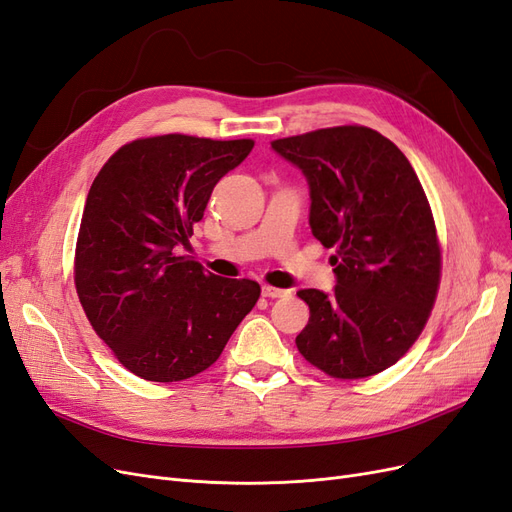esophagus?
Here are the masks:
<instances>
[{
	"instance_id": "1",
	"label": "esophagus",
	"mask_w": 512,
	"mask_h": 512,
	"mask_svg": "<svg viewBox=\"0 0 512 512\" xmlns=\"http://www.w3.org/2000/svg\"><path fill=\"white\" fill-rule=\"evenodd\" d=\"M262 296H267V298H281V296H288V290L273 288V286H262Z\"/></svg>"
}]
</instances>
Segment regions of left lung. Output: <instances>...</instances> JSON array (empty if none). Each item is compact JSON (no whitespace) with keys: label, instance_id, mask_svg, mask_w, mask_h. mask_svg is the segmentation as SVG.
<instances>
[{"label":"left lung","instance_id":"left-lung-1","mask_svg":"<svg viewBox=\"0 0 512 512\" xmlns=\"http://www.w3.org/2000/svg\"><path fill=\"white\" fill-rule=\"evenodd\" d=\"M271 148L303 171L311 233L337 250L334 290H298L311 317L296 347L330 377L377 375L407 354L434 307L440 248L426 192L407 156L368 127L320 129Z\"/></svg>","mask_w":512,"mask_h":512}]
</instances>
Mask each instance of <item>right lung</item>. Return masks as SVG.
Listing matches in <instances>:
<instances>
[{
	"label": "right lung",
	"instance_id": "right-lung-1",
	"mask_svg": "<svg viewBox=\"0 0 512 512\" xmlns=\"http://www.w3.org/2000/svg\"><path fill=\"white\" fill-rule=\"evenodd\" d=\"M252 139L161 135L122 146L88 190L76 290L118 362L146 381H182L214 364L260 286L207 273L188 250L211 190Z\"/></svg>",
	"mask_w": 512,
	"mask_h": 512
}]
</instances>
